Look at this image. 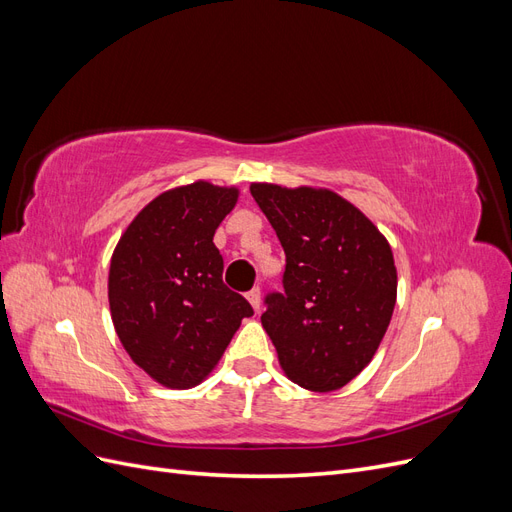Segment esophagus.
Wrapping results in <instances>:
<instances>
[{"label": "esophagus", "instance_id": "esophagus-1", "mask_svg": "<svg viewBox=\"0 0 512 512\" xmlns=\"http://www.w3.org/2000/svg\"><path fill=\"white\" fill-rule=\"evenodd\" d=\"M245 297H247V301H250V305L254 307V312H258V309H260V288H252L250 292L245 294Z\"/></svg>", "mask_w": 512, "mask_h": 512}]
</instances>
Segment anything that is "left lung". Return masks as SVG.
<instances>
[{"mask_svg": "<svg viewBox=\"0 0 512 512\" xmlns=\"http://www.w3.org/2000/svg\"><path fill=\"white\" fill-rule=\"evenodd\" d=\"M277 232L284 292L267 294L262 327L284 374L307 391L346 386L374 359L397 299L389 241L363 211L331 190L252 183Z\"/></svg>", "mask_w": 512, "mask_h": 512, "instance_id": "8db88e82", "label": "left lung"}]
</instances>
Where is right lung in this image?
Returning <instances> with one entry per match:
<instances>
[{
    "instance_id": "add662e5",
    "label": "right lung",
    "mask_w": 512,
    "mask_h": 512,
    "mask_svg": "<svg viewBox=\"0 0 512 512\" xmlns=\"http://www.w3.org/2000/svg\"><path fill=\"white\" fill-rule=\"evenodd\" d=\"M237 188L209 181L153 198L123 232L108 271V305L130 359L168 389H192L218 365L243 318L254 314L222 282L213 235Z\"/></svg>"
}]
</instances>
